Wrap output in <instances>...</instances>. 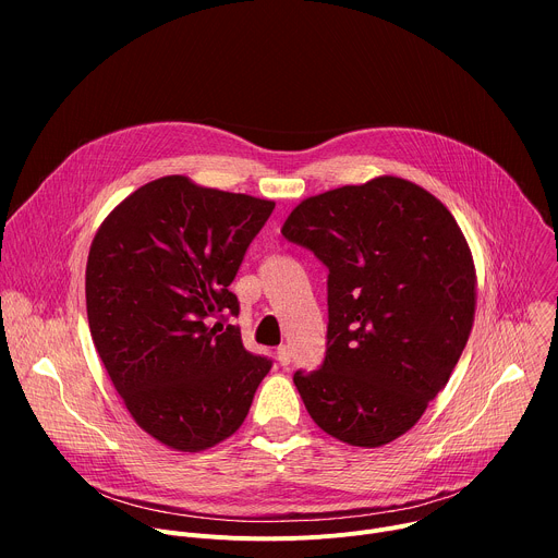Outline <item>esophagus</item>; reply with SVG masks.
I'll list each match as a JSON object with an SVG mask.
<instances>
[{
  "instance_id": "34e87169",
  "label": "esophagus",
  "mask_w": 558,
  "mask_h": 558,
  "mask_svg": "<svg viewBox=\"0 0 558 558\" xmlns=\"http://www.w3.org/2000/svg\"><path fill=\"white\" fill-rule=\"evenodd\" d=\"M276 360H278V364H280V366H289V364H291V351H289V347H287V344L278 347V351H276Z\"/></svg>"
}]
</instances>
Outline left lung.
Instances as JSON below:
<instances>
[{
	"label": "left lung",
	"instance_id": "left-lung-1",
	"mask_svg": "<svg viewBox=\"0 0 558 558\" xmlns=\"http://www.w3.org/2000/svg\"><path fill=\"white\" fill-rule=\"evenodd\" d=\"M282 235L329 267L325 364L293 375L311 420L360 448L402 437L474 323L476 271L454 216L424 187L377 177L304 198Z\"/></svg>",
	"mask_w": 558,
	"mask_h": 558
}]
</instances>
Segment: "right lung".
I'll list each match as a JSON object with an SVG mask.
<instances>
[{
    "label": "right lung",
    "mask_w": 558,
    "mask_h": 558,
    "mask_svg": "<svg viewBox=\"0 0 558 558\" xmlns=\"http://www.w3.org/2000/svg\"><path fill=\"white\" fill-rule=\"evenodd\" d=\"M276 203L174 174L101 222L86 265L88 325L132 420L181 452L243 426L271 360L243 347L229 291Z\"/></svg>",
    "instance_id": "1"
}]
</instances>
